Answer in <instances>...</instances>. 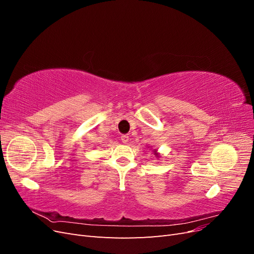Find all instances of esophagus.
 Wrapping results in <instances>:
<instances>
[{"label": "esophagus", "instance_id": "esophagus-1", "mask_svg": "<svg viewBox=\"0 0 254 254\" xmlns=\"http://www.w3.org/2000/svg\"><path fill=\"white\" fill-rule=\"evenodd\" d=\"M121 141H122L123 143H127V142L129 141V136H128L127 134H123V135L121 136Z\"/></svg>", "mask_w": 254, "mask_h": 254}]
</instances>
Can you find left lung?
I'll use <instances>...</instances> for the list:
<instances>
[{
  "instance_id": "8db88e82",
  "label": "left lung",
  "mask_w": 254,
  "mask_h": 254,
  "mask_svg": "<svg viewBox=\"0 0 254 254\" xmlns=\"http://www.w3.org/2000/svg\"><path fill=\"white\" fill-rule=\"evenodd\" d=\"M153 152H155V155H156L157 157H159V156H158V153H157V150H156V149H153Z\"/></svg>"
}]
</instances>
